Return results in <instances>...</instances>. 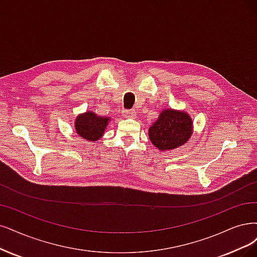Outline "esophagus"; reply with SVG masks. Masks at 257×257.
Listing matches in <instances>:
<instances>
[{
  "instance_id": "obj_1",
  "label": "esophagus",
  "mask_w": 257,
  "mask_h": 257,
  "mask_svg": "<svg viewBox=\"0 0 257 257\" xmlns=\"http://www.w3.org/2000/svg\"><path fill=\"white\" fill-rule=\"evenodd\" d=\"M122 113H123V116L126 118H136L137 116V112L135 110H125Z\"/></svg>"
}]
</instances>
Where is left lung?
<instances>
[{
  "label": "left lung",
  "instance_id": "left-lung-1",
  "mask_svg": "<svg viewBox=\"0 0 257 257\" xmlns=\"http://www.w3.org/2000/svg\"><path fill=\"white\" fill-rule=\"evenodd\" d=\"M194 132L191 115L183 110L164 109L148 128V136L161 151H170L187 143Z\"/></svg>",
  "mask_w": 257,
  "mask_h": 257
}]
</instances>
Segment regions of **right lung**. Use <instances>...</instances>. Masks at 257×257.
Segmentation results:
<instances>
[{"mask_svg":"<svg viewBox=\"0 0 257 257\" xmlns=\"http://www.w3.org/2000/svg\"><path fill=\"white\" fill-rule=\"evenodd\" d=\"M110 120V117L100 116L92 111H87L77 115L74 126L76 134L79 137L90 142H96L103 136Z\"/></svg>","mask_w":257,"mask_h":257,"instance_id":"add662e5","label":"right lung"}]
</instances>
